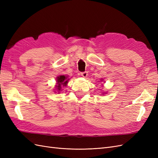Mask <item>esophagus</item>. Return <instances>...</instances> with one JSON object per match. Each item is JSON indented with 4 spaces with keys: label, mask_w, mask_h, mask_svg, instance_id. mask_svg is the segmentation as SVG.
Returning <instances> with one entry per match:
<instances>
[{
    "label": "esophagus",
    "mask_w": 158,
    "mask_h": 158,
    "mask_svg": "<svg viewBox=\"0 0 158 158\" xmlns=\"http://www.w3.org/2000/svg\"><path fill=\"white\" fill-rule=\"evenodd\" d=\"M88 74V72H83V73H81V76H82V77H84V78L87 77Z\"/></svg>",
    "instance_id": "34e87169"
}]
</instances>
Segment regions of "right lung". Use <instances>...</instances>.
<instances>
[{"mask_svg": "<svg viewBox=\"0 0 158 158\" xmlns=\"http://www.w3.org/2000/svg\"><path fill=\"white\" fill-rule=\"evenodd\" d=\"M69 78H68V76H64V75H60L57 76L56 78V85H55L56 89H58V91H60L61 89V86L63 85V86H65L68 83Z\"/></svg>", "mask_w": 158, "mask_h": 158, "instance_id": "1", "label": "right lung"}]
</instances>
